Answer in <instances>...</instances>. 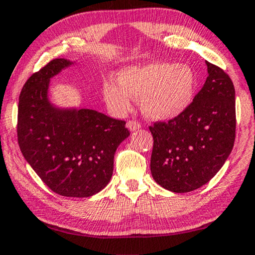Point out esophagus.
<instances>
[{
  "label": "esophagus",
  "instance_id": "esophagus-1",
  "mask_svg": "<svg viewBox=\"0 0 255 255\" xmlns=\"http://www.w3.org/2000/svg\"><path fill=\"white\" fill-rule=\"evenodd\" d=\"M127 127L130 131H134V130H137V129L141 128V125H139L138 121H136V120H129L127 123Z\"/></svg>",
  "mask_w": 255,
  "mask_h": 255
}]
</instances>
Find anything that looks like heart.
Returning <instances> with one entry per match:
<instances>
[{
	"instance_id": "obj_1",
	"label": "heart",
	"mask_w": 255,
	"mask_h": 255,
	"mask_svg": "<svg viewBox=\"0 0 255 255\" xmlns=\"http://www.w3.org/2000/svg\"><path fill=\"white\" fill-rule=\"evenodd\" d=\"M119 84L107 83L105 98L118 111H127L131 97L142 98V111L152 120L177 118L192 103L195 76L188 66L149 63L128 67L119 74Z\"/></svg>"
}]
</instances>
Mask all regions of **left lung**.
Here are the masks:
<instances>
[{
	"label": "left lung",
	"instance_id": "obj_1",
	"mask_svg": "<svg viewBox=\"0 0 255 255\" xmlns=\"http://www.w3.org/2000/svg\"><path fill=\"white\" fill-rule=\"evenodd\" d=\"M208 77L189 106L174 119L156 121L150 170L157 184L174 193L200 188L228 159L236 138V98L231 78L208 62Z\"/></svg>",
	"mask_w": 255,
	"mask_h": 255
}]
</instances>
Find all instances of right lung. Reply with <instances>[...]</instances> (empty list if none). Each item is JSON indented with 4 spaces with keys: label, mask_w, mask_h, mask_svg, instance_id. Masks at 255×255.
I'll return each instance as SVG.
<instances>
[{
    "label": "right lung",
    "mask_w": 255,
    "mask_h": 255,
    "mask_svg": "<svg viewBox=\"0 0 255 255\" xmlns=\"http://www.w3.org/2000/svg\"><path fill=\"white\" fill-rule=\"evenodd\" d=\"M73 62L54 59L32 74L19 95L17 139L24 158L53 192L89 198L109 184L114 153L129 136L126 121L93 110H60L49 80Z\"/></svg>",
    "instance_id": "add662e5"
}]
</instances>
